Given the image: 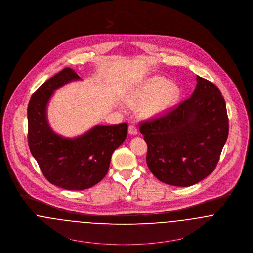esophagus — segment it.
Segmentation results:
<instances>
[{"label": "esophagus", "instance_id": "obj_1", "mask_svg": "<svg viewBox=\"0 0 253 253\" xmlns=\"http://www.w3.org/2000/svg\"><path fill=\"white\" fill-rule=\"evenodd\" d=\"M128 131H129V134H132V135L137 134V129H136V127L134 126V124H131L129 126V130Z\"/></svg>", "mask_w": 253, "mask_h": 253}]
</instances>
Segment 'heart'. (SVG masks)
Here are the masks:
<instances>
[{
	"label": "heart",
	"mask_w": 253,
	"mask_h": 253,
	"mask_svg": "<svg viewBox=\"0 0 253 253\" xmlns=\"http://www.w3.org/2000/svg\"><path fill=\"white\" fill-rule=\"evenodd\" d=\"M179 95V89L174 83H168L163 76H152L127 97L130 106H139V113L145 118L162 114L174 104Z\"/></svg>",
	"instance_id": "1"
}]
</instances>
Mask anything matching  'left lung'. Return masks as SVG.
Here are the masks:
<instances>
[{
  "label": "left lung",
  "instance_id": "8db88e82",
  "mask_svg": "<svg viewBox=\"0 0 253 253\" xmlns=\"http://www.w3.org/2000/svg\"><path fill=\"white\" fill-rule=\"evenodd\" d=\"M191 97L158 119L140 123L152 174L164 183L187 187L216 168L228 136L223 95L212 82L197 75Z\"/></svg>",
  "mask_w": 253,
  "mask_h": 253
}]
</instances>
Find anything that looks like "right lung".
Instances as JSON below:
<instances>
[{
	"label": "right lung",
	"mask_w": 253,
	"mask_h": 253,
	"mask_svg": "<svg viewBox=\"0 0 253 253\" xmlns=\"http://www.w3.org/2000/svg\"><path fill=\"white\" fill-rule=\"evenodd\" d=\"M81 78L65 68L37 89L28 107L29 146L52 184L68 190H84L98 183L109 170L113 152L126 139L128 124L95 125L74 138L55 134L47 121L46 107L54 90Z\"/></svg>",
	"instance_id": "add662e5"
}]
</instances>
